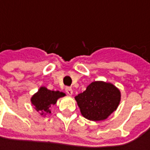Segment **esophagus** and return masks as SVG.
Returning a JSON list of instances; mask_svg holds the SVG:
<instances>
[{"label":"esophagus","instance_id":"34e87169","mask_svg":"<svg viewBox=\"0 0 150 150\" xmlns=\"http://www.w3.org/2000/svg\"><path fill=\"white\" fill-rule=\"evenodd\" d=\"M65 91H66V93L69 96H71V95L73 94V90H72V88L70 87H66L65 88Z\"/></svg>","mask_w":150,"mask_h":150}]
</instances>
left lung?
<instances>
[{
    "instance_id": "1",
    "label": "left lung",
    "mask_w": 150,
    "mask_h": 150,
    "mask_svg": "<svg viewBox=\"0 0 150 150\" xmlns=\"http://www.w3.org/2000/svg\"><path fill=\"white\" fill-rule=\"evenodd\" d=\"M75 99L84 117L91 121H101L116 111L120 103L121 92L112 83L94 81Z\"/></svg>"
}]
</instances>
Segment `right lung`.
Wrapping results in <instances>:
<instances>
[{"instance_id":"1","label":"right lung","mask_w":150,"mask_h":150,"mask_svg":"<svg viewBox=\"0 0 150 150\" xmlns=\"http://www.w3.org/2000/svg\"><path fill=\"white\" fill-rule=\"evenodd\" d=\"M64 96L65 94L64 92H60L59 91H50L46 87L42 86L39 88L37 93L32 96L31 102L34 106V109L37 112H41V115H43L44 112L51 113L49 108L52 105L56 104L59 98Z\"/></svg>"}]
</instances>
